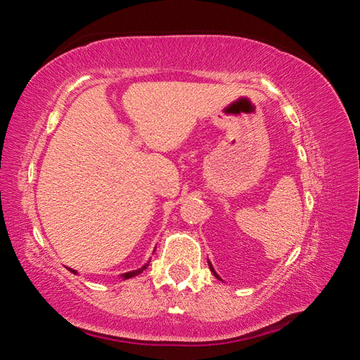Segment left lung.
Listing matches in <instances>:
<instances>
[{
	"mask_svg": "<svg viewBox=\"0 0 360 360\" xmlns=\"http://www.w3.org/2000/svg\"><path fill=\"white\" fill-rule=\"evenodd\" d=\"M208 265H210V270H211V273H212V275H214V276H216V278L219 279V281H222V279H221V276H219V275H217V273H216V270H214V266H212V265H211V262H210V260H208Z\"/></svg>",
	"mask_w": 360,
	"mask_h": 360,
	"instance_id": "1",
	"label": "left lung"
}]
</instances>
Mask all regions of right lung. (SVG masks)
Masks as SVG:
<instances>
[{"mask_svg":"<svg viewBox=\"0 0 360 360\" xmlns=\"http://www.w3.org/2000/svg\"><path fill=\"white\" fill-rule=\"evenodd\" d=\"M149 266V262H148V264H144L141 268H138V270H133V271H127V273H122V275H120V278L122 279H129V278H133V276H138L139 275V273H143L144 270H146V268H148ZM66 268H68V266H66ZM68 270L71 271V273H75V275H76V270H72V268H68Z\"/></svg>","mask_w":360,"mask_h":360,"instance_id":"right-lung-1","label":"right lung"}]
</instances>
